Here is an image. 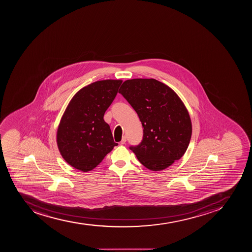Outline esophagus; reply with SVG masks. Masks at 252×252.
<instances>
[{
    "mask_svg": "<svg viewBox=\"0 0 252 252\" xmlns=\"http://www.w3.org/2000/svg\"><path fill=\"white\" fill-rule=\"evenodd\" d=\"M126 142V136H123V139L121 141V144H125Z\"/></svg>",
    "mask_w": 252,
    "mask_h": 252,
    "instance_id": "34e87169",
    "label": "esophagus"
}]
</instances>
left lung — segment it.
Returning a JSON list of instances; mask_svg holds the SVG:
<instances>
[{"label":"left lung","instance_id":"obj_1","mask_svg":"<svg viewBox=\"0 0 252 252\" xmlns=\"http://www.w3.org/2000/svg\"><path fill=\"white\" fill-rule=\"evenodd\" d=\"M138 114L143 140L129 147L144 167L162 171L185 155L191 136L187 109L178 95L155 79L126 80L119 89Z\"/></svg>","mask_w":252,"mask_h":252}]
</instances>
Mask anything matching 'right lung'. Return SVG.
<instances>
[{
  "mask_svg": "<svg viewBox=\"0 0 252 252\" xmlns=\"http://www.w3.org/2000/svg\"><path fill=\"white\" fill-rule=\"evenodd\" d=\"M122 82L92 83L77 92L67 105L57 130V145L63 158L74 168L91 171L118 145L103 118Z\"/></svg>",
  "mask_w": 252,
  "mask_h": 252,
  "instance_id": "add662e5",
  "label": "right lung"
}]
</instances>
